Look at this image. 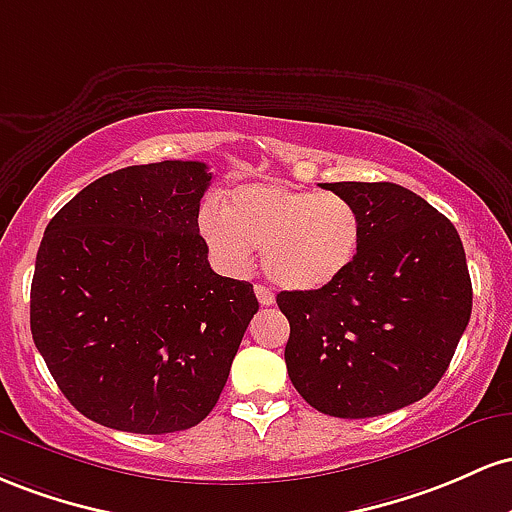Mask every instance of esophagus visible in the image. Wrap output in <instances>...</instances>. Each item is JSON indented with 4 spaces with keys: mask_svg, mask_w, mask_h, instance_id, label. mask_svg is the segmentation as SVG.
I'll return each instance as SVG.
<instances>
[{
    "mask_svg": "<svg viewBox=\"0 0 512 512\" xmlns=\"http://www.w3.org/2000/svg\"><path fill=\"white\" fill-rule=\"evenodd\" d=\"M254 292H256L258 302H261L263 307H271V304L275 302V295L271 292V287H266V285H256V287H254Z\"/></svg>",
    "mask_w": 512,
    "mask_h": 512,
    "instance_id": "34e87169",
    "label": "esophagus"
}]
</instances>
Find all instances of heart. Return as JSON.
I'll return each instance as SVG.
<instances>
[{
    "label": "heart",
    "mask_w": 512,
    "mask_h": 512,
    "mask_svg": "<svg viewBox=\"0 0 512 512\" xmlns=\"http://www.w3.org/2000/svg\"><path fill=\"white\" fill-rule=\"evenodd\" d=\"M210 251L234 271L261 249L263 271L287 290H321L355 261L363 237L360 212L338 193L283 183H244L229 191L225 212L198 220Z\"/></svg>",
    "instance_id": "heart-1"
}]
</instances>
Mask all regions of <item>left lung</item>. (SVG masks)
<instances>
[{"mask_svg": "<svg viewBox=\"0 0 512 512\" xmlns=\"http://www.w3.org/2000/svg\"><path fill=\"white\" fill-rule=\"evenodd\" d=\"M326 191L360 212L355 261L321 290L280 292L287 375L309 406L372 418L423 399L445 375L472 317V280L455 225L396 183Z\"/></svg>", "mask_w": 512, "mask_h": 512, "instance_id": "1", "label": "left lung"}]
</instances>
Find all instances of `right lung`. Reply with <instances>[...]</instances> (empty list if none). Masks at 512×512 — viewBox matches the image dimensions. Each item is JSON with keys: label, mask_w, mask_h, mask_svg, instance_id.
I'll list each match as a JSON object with an SVG mask.
<instances>
[{"label": "right lung", "mask_w": 512, "mask_h": 512, "mask_svg": "<svg viewBox=\"0 0 512 512\" xmlns=\"http://www.w3.org/2000/svg\"><path fill=\"white\" fill-rule=\"evenodd\" d=\"M203 162L118 169L45 227L31 283V333L50 375L91 421L162 435L215 409L254 285L210 268L200 237Z\"/></svg>", "instance_id": "add662e5"}]
</instances>
